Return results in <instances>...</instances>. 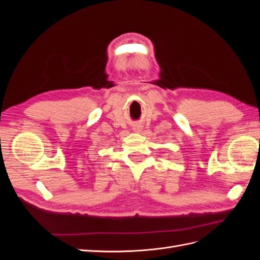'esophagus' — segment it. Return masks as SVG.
<instances>
[{"label": "esophagus", "mask_w": 260, "mask_h": 260, "mask_svg": "<svg viewBox=\"0 0 260 260\" xmlns=\"http://www.w3.org/2000/svg\"><path fill=\"white\" fill-rule=\"evenodd\" d=\"M137 130H138V131H140V130H141V127H140V125H138V127H137Z\"/></svg>", "instance_id": "1"}]
</instances>
